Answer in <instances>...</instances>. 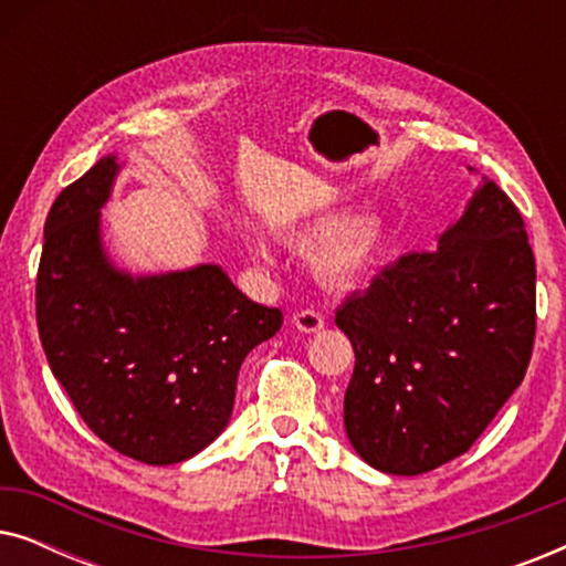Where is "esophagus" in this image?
I'll return each mask as SVG.
<instances>
[{"instance_id":"34e87169","label":"esophagus","mask_w":566,"mask_h":566,"mask_svg":"<svg viewBox=\"0 0 566 566\" xmlns=\"http://www.w3.org/2000/svg\"><path fill=\"white\" fill-rule=\"evenodd\" d=\"M293 324L301 332H319L324 327V316L316 308H301V312L293 314Z\"/></svg>"}]
</instances>
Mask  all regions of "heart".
Returning a JSON list of instances; mask_svg holds the SVG:
<instances>
[{
	"label": "heart",
	"mask_w": 566,
	"mask_h": 566,
	"mask_svg": "<svg viewBox=\"0 0 566 566\" xmlns=\"http://www.w3.org/2000/svg\"><path fill=\"white\" fill-rule=\"evenodd\" d=\"M291 242L314 250V273L324 283L347 285L368 275L384 258L386 223L378 213H358L339 223L337 216H322L291 231ZM254 258L268 260L260 244L252 247Z\"/></svg>",
	"instance_id": "1"
}]
</instances>
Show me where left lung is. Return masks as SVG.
<instances>
[{
    "label": "left lung",
    "instance_id": "left-lung-1",
    "mask_svg": "<svg viewBox=\"0 0 566 566\" xmlns=\"http://www.w3.org/2000/svg\"><path fill=\"white\" fill-rule=\"evenodd\" d=\"M355 350L345 430L378 471L417 476L467 453L521 386L536 339V260L492 180L436 252L405 254L335 314Z\"/></svg>",
    "mask_w": 566,
    "mask_h": 566
}]
</instances>
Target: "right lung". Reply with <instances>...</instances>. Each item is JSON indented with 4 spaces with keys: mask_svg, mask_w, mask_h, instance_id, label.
<instances>
[{
    "mask_svg": "<svg viewBox=\"0 0 566 566\" xmlns=\"http://www.w3.org/2000/svg\"><path fill=\"white\" fill-rule=\"evenodd\" d=\"M118 172L103 157L53 200L35 281L49 366L95 436L128 459L169 467L227 428L237 376L281 329L219 265L130 277L99 244V206Z\"/></svg>",
    "mask_w": 566,
    "mask_h": 566,
    "instance_id": "1",
    "label": "right lung"
}]
</instances>
